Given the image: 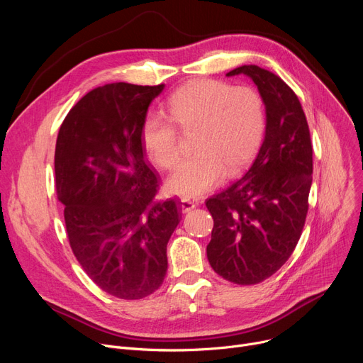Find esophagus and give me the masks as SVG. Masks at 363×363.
<instances>
[{
    "instance_id": "obj_1",
    "label": "esophagus",
    "mask_w": 363,
    "mask_h": 363,
    "mask_svg": "<svg viewBox=\"0 0 363 363\" xmlns=\"http://www.w3.org/2000/svg\"><path fill=\"white\" fill-rule=\"evenodd\" d=\"M178 206H179L182 213H186V212H189V211H193V208L197 206V201L188 200V199H182V200H179Z\"/></svg>"
}]
</instances>
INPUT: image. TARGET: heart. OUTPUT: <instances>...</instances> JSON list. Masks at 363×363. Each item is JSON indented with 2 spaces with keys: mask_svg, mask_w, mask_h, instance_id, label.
<instances>
[{
  "mask_svg": "<svg viewBox=\"0 0 363 363\" xmlns=\"http://www.w3.org/2000/svg\"><path fill=\"white\" fill-rule=\"evenodd\" d=\"M164 110L169 121L147 114L140 138L147 159L159 169H170L179 156L173 125L194 133L191 150L196 155L181 162L164 184L167 194L182 199L212 191L225 174L237 175L256 155L264 133L263 100L249 86L197 79L172 94Z\"/></svg>",
  "mask_w": 363,
  "mask_h": 363,
  "instance_id": "b5f03b06",
  "label": "heart"
}]
</instances>
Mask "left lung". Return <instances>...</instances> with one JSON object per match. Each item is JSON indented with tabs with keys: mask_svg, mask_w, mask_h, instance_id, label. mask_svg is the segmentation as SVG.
Returning a JSON list of instances; mask_svg holds the SVG:
<instances>
[{
	"mask_svg": "<svg viewBox=\"0 0 363 363\" xmlns=\"http://www.w3.org/2000/svg\"><path fill=\"white\" fill-rule=\"evenodd\" d=\"M263 100L264 138L241 179L206 201L213 218L207 259L213 271L240 285L274 275L300 240L312 186V143L293 89L272 72L241 66Z\"/></svg>",
	"mask_w": 363,
	"mask_h": 363,
	"instance_id": "obj_1",
	"label": "left lung"
}]
</instances>
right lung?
<instances>
[{
	"label": "right lung",
	"instance_id": "add662e5",
	"mask_svg": "<svg viewBox=\"0 0 363 363\" xmlns=\"http://www.w3.org/2000/svg\"><path fill=\"white\" fill-rule=\"evenodd\" d=\"M164 85L107 84L67 113L55 144L57 197L72 252L114 297L137 300L163 284L166 245L179 223L174 200L155 203L157 178L140 129Z\"/></svg>",
	"mask_w": 363,
	"mask_h": 363
}]
</instances>
